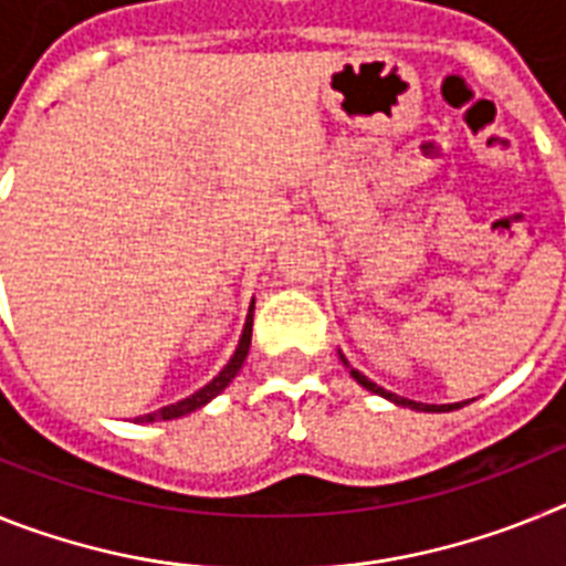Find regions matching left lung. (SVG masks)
<instances>
[{"instance_id": "8db88e82", "label": "left lung", "mask_w": 566, "mask_h": 566, "mask_svg": "<svg viewBox=\"0 0 566 566\" xmlns=\"http://www.w3.org/2000/svg\"><path fill=\"white\" fill-rule=\"evenodd\" d=\"M339 359H343L345 368H352V365H348V359H345L343 354H339ZM352 377L357 379V382L363 385V388H368V391H371V394H379V397L391 399L394 405H402V408H413V411H453V408H462V405H464V402H457V405H424V402H413V399L397 397V394H391V391H385V388H379L377 382H371V379L365 377V374H359L357 368H352Z\"/></svg>"}]
</instances>
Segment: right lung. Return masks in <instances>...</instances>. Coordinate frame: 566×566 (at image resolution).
Masks as SVG:
<instances>
[{
    "label": "right lung",
    "mask_w": 566,
    "mask_h": 566,
    "mask_svg": "<svg viewBox=\"0 0 566 566\" xmlns=\"http://www.w3.org/2000/svg\"><path fill=\"white\" fill-rule=\"evenodd\" d=\"M252 312H254V300H252V306H249V314H247V326H243V334H240L238 339V348H234L232 359H229L227 365H223V371L218 374V377L212 379V382H207L201 388V391H195L192 397L181 399V402H172L167 405V408H158V411L153 413H144V417H138L135 422H167V419H178V417H187V413L198 411V408H203V405L209 402V399H214L218 394L227 388L229 382H232L234 377H238L240 371V365H243V359H247L249 354V345H252Z\"/></svg>",
    "instance_id": "right-lung-1"
}]
</instances>
